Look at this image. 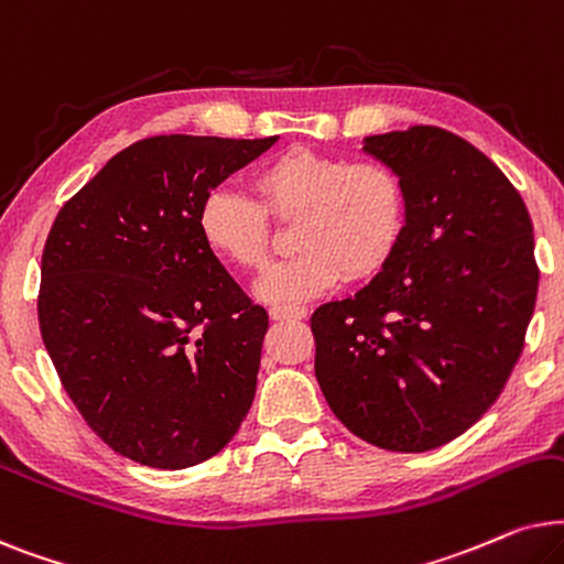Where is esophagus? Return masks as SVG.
Returning <instances> with one entry per match:
<instances>
[{"instance_id": "1", "label": "esophagus", "mask_w": 564, "mask_h": 564, "mask_svg": "<svg viewBox=\"0 0 564 564\" xmlns=\"http://www.w3.org/2000/svg\"><path fill=\"white\" fill-rule=\"evenodd\" d=\"M304 317H306V306H299V304L270 306V319H275V322H296Z\"/></svg>"}]
</instances>
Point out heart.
Segmentation results:
<instances>
[{"mask_svg":"<svg viewBox=\"0 0 564 564\" xmlns=\"http://www.w3.org/2000/svg\"><path fill=\"white\" fill-rule=\"evenodd\" d=\"M247 195L216 187L198 208V229L212 252L239 270L268 260L270 220L291 221L296 252L258 283L265 302H299L333 289L345 275L366 281L392 258L404 227L402 177L379 160L296 147L254 170Z\"/></svg>","mask_w":564,"mask_h":564,"instance_id":"heart-1","label":"heart"}]
</instances>
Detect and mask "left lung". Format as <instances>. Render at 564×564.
Masks as SVG:
<instances>
[{
	"instance_id": "1",
	"label": "left lung",
	"mask_w": 564,
	"mask_h": 564,
	"mask_svg": "<svg viewBox=\"0 0 564 564\" xmlns=\"http://www.w3.org/2000/svg\"><path fill=\"white\" fill-rule=\"evenodd\" d=\"M364 152L402 177V237L369 286L312 314L314 373L350 433L417 454L506 387L536 304L534 227L498 164L452 131L410 126Z\"/></svg>"
}]
</instances>
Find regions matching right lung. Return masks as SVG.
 Here are the masks:
<instances>
[{
	"instance_id": "right-lung-1",
	"label": "right lung",
	"mask_w": 564,
	"mask_h": 564,
	"mask_svg": "<svg viewBox=\"0 0 564 564\" xmlns=\"http://www.w3.org/2000/svg\"><path fill=\"white\" fill-rule=\"evenodd\" d=\"M275 141L141 139L74 193L48 231L43 345L85 423L126 459L195 467L250 410L268 312L204 242L198 208Z\"/></svg>"
}]
</instances>
